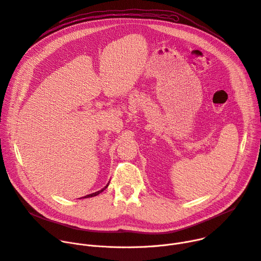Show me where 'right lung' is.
I'll list each match as a JSON object with an SVG mask.
<instances>
[{
  "label": "right lung",
  "instance_id": "add662e5",
  "mask_svg": "<svg viewBox=\"0 0 261 261\" xmlns=\"http://www.w3.org/2000/svg\"><path fill=\"white\" fill-rule=\"evenodd\" d=\"M108 184H109V183H108ZM108 184H107V185H106V186H105L104 188H102V189H101V191H99V192H96V193H93V194H90V195H87V196H85V197H83V198H91V197H94V196H98L99 194H101V193H102V192L104 191V189H105V188H107Z\"/></svg>",
  "mask_w": 261,
  "mask_h": 261
}]
</instances>
